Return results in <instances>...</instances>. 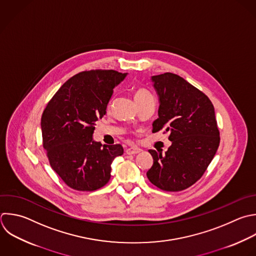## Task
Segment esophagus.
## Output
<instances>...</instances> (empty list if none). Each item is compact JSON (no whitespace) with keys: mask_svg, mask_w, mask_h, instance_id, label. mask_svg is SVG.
I'll list each match as a JSON object with an SVG mask.
<instances>
[{"mask_svg":"<svg viewBox=\"0 0 256 256\" xmlns=\"http://www.w3.org/2000/svg\"><path fill=\"white\" fill-rule=\"evenodd\" d=\"M140 152H141V150L138 149V148H127V149H125V153L127 155H134V154H138Z\"/></svg>","mask_w":256,"mask_h":256,"instance_id":"1","label":"esophagus"}]
</instances>
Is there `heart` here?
I'll return each mask as SVG.
<instances>
[{"mask_svg":"<svg viewBox=\"0 0 256 256\" xmlns=\"http://www.w3.org/2000/svg\"><path fill=\"white\" fill-rule=\"evenodd\" d=\"M149 96H151V94L146 89H144V88H138L134 92V98H135L136 102L141 101V100H143V99H145V98H147Z\"/></svg>","mask_w":256,"mask_h":256,"instance_id":"obj_1","label":"heart"}]
</instances>
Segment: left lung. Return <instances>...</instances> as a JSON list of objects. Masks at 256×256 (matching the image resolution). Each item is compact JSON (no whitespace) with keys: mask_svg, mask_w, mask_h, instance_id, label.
<instances>
[{"mask_svg":"<svg viewBox=\"0 0 256 256\" xmlns=\"http://www.w3.org/2000/svg\"><path fill=\"white\" fill-rule=\"evenodd\" d=\"M152 81L160 102L152 132H169L172 145L164 155L149 150L153 165L147 177L164 191H181L202 177L218 149L214 107L202 91L176 74L156 75Z\"/></svg>","mask_w":256,"mask_h":256,"instance_id":"left-lung-1","label":"left lung"}]
</instances>
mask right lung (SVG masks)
Returning <instances> with one entry per match:
<instances>
[{"mask_svg":"<svg viewBox=\"0 0 256 256\" xmlns=\"http://www.w3.org/2000/svg\"><path fill=\"white\" fill-rule=\"evenodd\" d=\"M126 75L102 69L80 72L61 86L42 114L43 147L50 165L75 190L94 191L106 185L113 160L124 152L122 145L102 146L92 136L114 87Z\"/></svg>","mask_w":256,"mask_h":256,"instance_id":"1","label":"right lung"}]
</instances>
